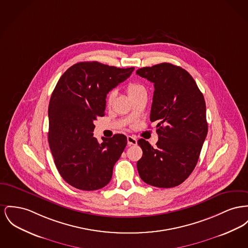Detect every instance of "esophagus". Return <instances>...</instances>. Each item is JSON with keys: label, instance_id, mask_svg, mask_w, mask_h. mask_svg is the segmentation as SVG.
<instances>
[{"label": "esophagus", "instance_id": "esophagus-1", "mask_svg": "<svg viewBox=\"0 0 248 248\" xmlns=\"http://www.w3.org/2000/svg\"><path fill=\"white\" fill-rule=\"evenodd\" d=\"M137 143H138V140H137V139L135 137L127 136V144L128 145H137Z\"/></svg>", "mask_w": 248, "mask_h": 248}]
</instances>
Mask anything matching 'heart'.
Masks as SVG:
<instances>
[{"label":"heart","instance_id":"heart-1","mask_svg":"<svg viewBox=\"0 0 248 248\" xmlns=\"http://www.w3.org/2000/svg\"><path fill=\"white\" fill-rule=\"evenodd\" d=\"M141 91H145V88L143 85H141L140 83H137V82H130L126 87V92H127L129 97L139 93ZM113 98H114V92H110L108 94V97H107L108 104H110L111 101L113 100Z\"/></svg>","mask_w":248,"mask_h":248}]
</instances>
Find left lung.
<instances>
[{"instance_id":"obj_1","label":"left lung","mask_w":248,"mask_h":248,"mask_svg":"<svg viewBox=\"0 0 248 248\" xmlns=\"http://www.w3.org/2000/svg\"><path fill=\"white\" fill-rule=\"evenodd\" d=\"M139 76L154 83L150 120L156 122L158 141L138 144L137 168L146 184L161 188L181 185L195 169L208 132L203 94L186 70L169 62L142 67Z\"/></svg>"}]
</instances>
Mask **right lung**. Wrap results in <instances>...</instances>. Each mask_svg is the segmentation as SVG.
Here are the masks:
<instances>
[{
    "label": "right lung",
    "instance_id": "1",
    "mask_svg": "<svg viewBox=\"0 0 248 248\" xmlns=\"http://www.w3.org/2000/svg\"><path fill=\"white\" fill-rule=\"evenodd\" d=\"M133 71L134 67L81 62L69 67L56 84L48 105V143L59 173L75 188L100 189L111 180L127 140L115 134L99 143L93 137V122L104 116L108 92Z\"/></svg>",
    "mask_w": 248,
    "mask_h": 248
}]
</instances>
